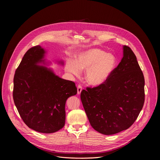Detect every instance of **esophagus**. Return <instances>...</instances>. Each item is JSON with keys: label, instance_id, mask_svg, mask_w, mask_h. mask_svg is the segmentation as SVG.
Masks as SVG:
<instances>
[{"label": "esophagus", "instance_id": "esophagus-1", "mask_svg": "<svg viewBox=\"0 0 160 160\" xmlns=\"http://www.w3.org/2000/svg\"><path fill=\"white\" fill-rule=\"evenodd\" d=\"M82 86H78V88H77V93H78V95H80V93H81V92H82Z\"/></svg>", "mask_w": 160, "mask_h": 160}]
</instances>
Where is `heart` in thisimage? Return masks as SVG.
Wrapping results in <instances>:
<instances>
[{
	"label": "heart",
	"mask_w": 160,
	"mask_h": 160,
	"mask_svg": "<svg viewBox=\"0 0 160 160\" xmlns=\"http://www.w3.org/2000/svg\"><path fill=\"white\" fill-rule=\"evenodd\" d=\"M116 58L112 53L92 48L78 52L75 60L66 61L65 70L72 76L78 77L81 71H86V80L89 84L98 86L110 77L116 66Z\"/></svg>",
	"instance_id": "b5f03b06"
}]
</instances>
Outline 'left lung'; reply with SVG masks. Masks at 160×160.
Instances as JSON below:
<instances>
[{
  "mask_svg": "<svg viewBox=\"0 0 160 160\" xmlns=\"http://www.w3.org/2000/svg\"><path fill=\"white\" fill-rule=\"evenodd\" d=\"M123 56L103 84L81 92L89 121L96 131L112 135L130 128L145 101V79L132 49L124 45Z\"/></svg>",
  "mask_w": 160,
  "mask_h": 160,
  "instance_id": "left-lung-1",
  "label": "left lung"
}]
</instances>
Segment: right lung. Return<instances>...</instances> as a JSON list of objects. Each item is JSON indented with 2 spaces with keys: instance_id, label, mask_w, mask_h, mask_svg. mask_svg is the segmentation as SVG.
<instances>
[{
  "instance_id": "obj_1",
  "label": "right lung",
  "mask_w": 160,
  "mask_h": 160,
  "mask_svg": "<svg viewBox=\"0 0 160 160\" xmlns=\"http://www.w3.org/2000/svg\"><path fill=\"white\" fill-rule=\"evenodd\" d=\"M46 50L40 45L30 48L15 71L13 97L24 122L40 133H54L65 122L67 98L77 93L75 83L64 80L47 67ZM63 65L62 60L56 61Z\"/></svg>"
}]
</instances>
